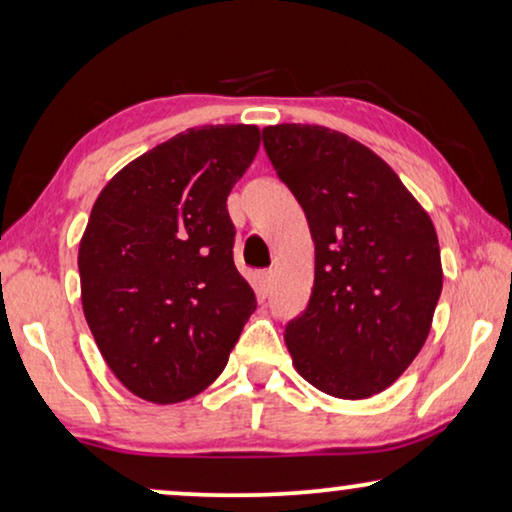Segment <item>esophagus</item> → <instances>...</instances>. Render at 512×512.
<instances>
[{"label":"esophagus","mask_w":512,"mask_h":512,"mask_svg":"<svg viewBox=\"0 0 512 512\" xmlns=\"http://www.w3.org/2000/svg\"><path fill=\"white\" fill-rule=\"evenodd\" d=\"M254 289L258 291V296H268L270 289H272V272L270 270H261L256 272L254 277Z\"/></svg>","instance_id":"1"}]
</instances>
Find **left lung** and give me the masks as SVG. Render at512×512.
<instances>
[{
	"label": "left lung",
	"mask_w": 512,
	"mask_h": 512,
	"mask_svg": "<svg viewBox=\"0 0 512 512\" xmlns=\"http://www.w3.org/2000/svg\"><path fill=\"white\" fill-rule=\"evenodd\" d=\"M263 146L314 240L310 303L284 328L296 370L335 398L380 394L431 331L436 228L396 172L342 132L270 125Z\"/></svg>",
	"instance_id": "8db88e82"
}]
</instances>
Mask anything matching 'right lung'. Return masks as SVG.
I'll return each mask as SVG.
<instances>
[{"label": "right lung", "mask_w": 512, "mask_h": 512, "mask_svg": "<svg viewBox=\"0 0 512 512\" xmlns=\"http://www.w3.org/2000/svg\"><path fill=\"white\" fill-rule=\"evenodd\" d=\"M258 146L256 125L191 128L123 167L90 212L83 314L104 361L139 398L200 394L256 310L233 261L226 200Z\"/></svg>", "instance_id": "1"}]
</instances>
